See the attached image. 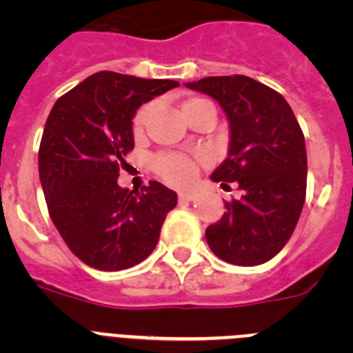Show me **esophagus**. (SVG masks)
<instances>
[{
	"label": "esophagus",
	"instance_id": "obj_1",
	"mask_svg": "<svg viewBox=\"0 0 353 353\" xmlns=\"http://www.w3.org/2000/svg\"><path fill=\"white\" fill-rule=\"evenodd\" d=\"M198 198L196 192H179V201L180 203H189V201H194Z\"/></svg>",
	"mask_w": 353,
	"mask_h": 353
}]
</instances>
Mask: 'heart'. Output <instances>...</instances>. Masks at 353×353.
I'll return each mask as SVG.
<instances>
[{
	"label": "heart",
	"mask_w": 353,
	"mask_h": 353,
	"mask_svg": "<svg viewBox=\"0 0 353 353\" xmlns=\"http://www.w3.org/2000/svg\"><path fill=\"white\" fill-rule=\"evenodd\" d=\"M203 104H210V102L207 99H203V97H189L182 104L183 114H187L191 109ZM152 113H154L152 104H145L138 109V113H136V117L132 120L134 134H141L145 130L150 118H152ZM154 170L162 180H166L168 183H173V185L179 187L189 185L196 179V162L191 157H187V155L182 154L159 155L154 161Z\"/></svg>",
	"instance_id": "1"
}]
</instances>
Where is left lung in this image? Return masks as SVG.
I'll list each match as a JSON object with an SVG mask.
<instances>
[{"mask_svg": "<svg viewBox=\"0 0 353 353\" xmlns=\"http://www.w3.org/2000/svg\"><path fill=\"white\" fill-rule=\"evenodd\" d=\"M219 102L230 121V150L214 182L242 192L205 232L215 256L252 267L274 258L297 226L305 201L304 134L281 93L248 76L205 77L187 83Z\"/></svg>", "mask_w": 353, "mask_h": 353, "instance_id": "left-lung-1", "label": "left lung"}]
</instances>
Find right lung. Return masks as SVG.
Instances as JSON below:
<instances>
[{
	"instance_id": "1",
	"label": "right lung",
	"mask_w": 353,
	"mask_h": 353,
	"mask_svg": "<svg viewBox=\"0 0 353 353\" xmlns=\"http://www.w3.org/2000/svg\"><path fill=\"white\" fill-rule=\"evenodd\" d=\"M174 86L102 70L61 95L49 113L39 148L46 203L68 249L93 269L141 263L176 207V192L159 182L141 192L118 185L134 148L136 109Z\"/></svg>"
}]
</instances>
